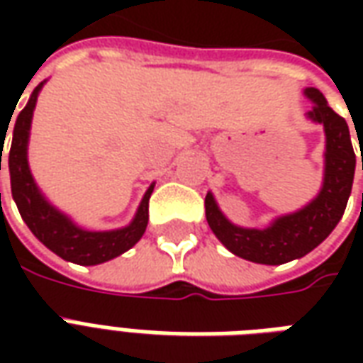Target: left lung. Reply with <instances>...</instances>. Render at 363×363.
<instances>
[{"label": "left lung", "mask_w": 363, "mask_h": 363, "mask_svg": "<svg viewBox=\"0 0 363 363\" xmlns=\"http://www.w3.org/2000/svg\"><path fill=\"white\" fill-rule=\"evenodd\" d=\"M303 95L313 103L307 118L325 128V177L319 194L294 213L280 216L264 229L239 228L221 213L212 192L206 194V220L213 235L229 251L259 264H284L319 247L342 218L354 182L356 153L350 130L342 116L327 104L319 89L307 87ZM363 171V157H362Z\"/></svg>", "instance_id": "8db88e82"}]
</instances>
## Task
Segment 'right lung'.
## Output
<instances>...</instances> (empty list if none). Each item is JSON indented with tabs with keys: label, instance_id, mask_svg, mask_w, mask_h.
I'll return each mask as SVG.
<instances>
[{
	"label": "right lung",
	"instance_id": "add662e5",
	"mask_svg": "<svg viewBox=\"0 0 363 363\" xmlns=\"http://www.w3.org/2000/svg\"><path fill=\"white\" fill-rule=\"evenodd\" d=\"M43 85L44 83L36 85L33 95L28 99L27 106L19 112V116L15 120V126H13L11 150H9V174H11L13 200L19 208L21 218L27 223L28 229L35 233L36 239L64 260L82 264V267H93V264H101V262H106V260L116 259L118 255L132 249L145 233L147 220H150V212H147L150 196L155 184H151L147 192L143 194L142 204L138 208L134 220L130 221V225L122 229L87 231V229L75 225L66 213L56 210L36 186L27 161L30 122H33L36 99H38V93L43 89ZM7 128H9V124H7ZM1 142H4V135H1Z\"/></svg>",
	"mask_w": 363,
	"mask_h": 363
}]
</instances>
